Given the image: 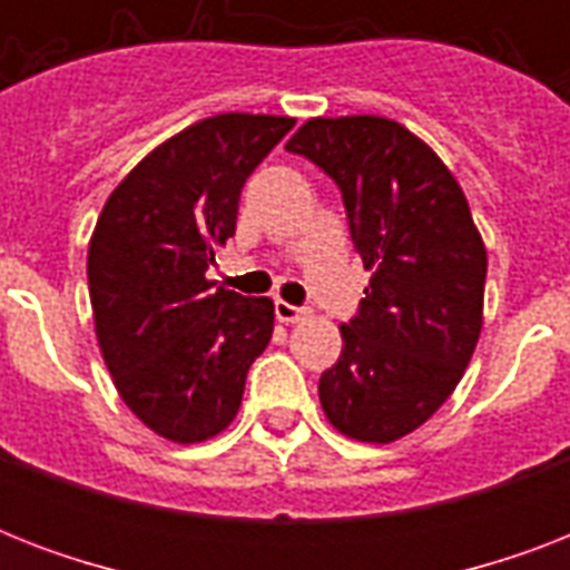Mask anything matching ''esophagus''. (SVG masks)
I'll return each instance as SVG.
<instances>
[{"instance_id":"34e87169","label":"esophagus","mask_w":570,"mask_h":570,"mask_svg":"<svg viewBox=\"0 0 570 570\" xmlns=\"http://www.w3.org/2000/svg\"><path fill=\"white\" fill-rule=\"evenodd\" d=\"M275 316L281 322H286V325H289V322L307 320V316H311V311H307V307H295V304L281 302V298H277V302H275Z\"/></svg>"}]
</instances>
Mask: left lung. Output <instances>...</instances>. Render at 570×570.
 <instances>
[{
    "label": "left lung",
    "instance_id": "obj_1",
    "mask_svg": "<svg viewBox=\"0 0 570 570\" xmlns=\"http://www.w3.org/2000/svg\"><path fill=\"white\" fill-rule=\"evenodd\" d=\"M343 191L348 230L373 272L343 352L320 379L340 434L405 438L452 396L482 331L488 250L441 156L379 115L311 118L286 141Z\"/></svg>",
    "mask_w": 570,
    "mask_h": 570
}]
</instances>
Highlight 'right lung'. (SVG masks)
Returning <instances> with one entry per match:
<instances>
[{
  "label": "right lung",
  "mask_w": 570,
  "mask_h": 570,
  "mask_svg": "<svg viewBox=\"0 0 570 570\" xmlns=\"http://www.w3.org/2000/svg\"><path fill=\"white\" fill-rule=\"evenodd\" d=\"M286 115L224 111L154 147L118 183L88 242L94 331L132 414L174 443L233 423L272 298H242L206 268L236 233L242 186L293 129Z\"/></svg>",
  "instance_id": "1"
}]
</instances>
